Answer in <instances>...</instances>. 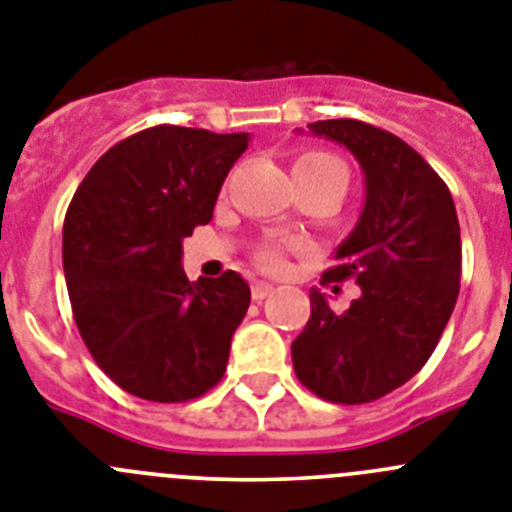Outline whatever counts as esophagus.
Masks as SVG:
<instances>
[{
    "mask_svg": "<svg viewBox=\"0 0 512 512\" xmlns=\"http://www.w3.org/2000/svg\"><path fill=\"white\" fill-rule=\"evenodd\" d=\"M273 293V285L270 283H262V280H257V283H252V301H265L267 296Z\"/></svg>",
    "mask_w": 512,
    "mask_h": 512,
    "instance_id": "obj_1",
    "label": "esophagus"
}]
</instances>
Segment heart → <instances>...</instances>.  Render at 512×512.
Listing matches in <instances>:
<instances>
[{
    "label": "heart",
    "instance_id": "obj_1",
    "mask_svg": "<svg viewBox=\"0 0 512 512\" xmlns=\"http://www.w3.org/2000/svg\"><path fill=\"white\" fill-rule=\"evenodd\" d=\"M293 176L301 181H326L334 183L344 191L347 188V165L331 153H321V150H308V153L298 155L293 163ZM257 262L267 270H278L283 257H280L278 245H267L257 252Z\"/></svg>",
    "mask_w": 512,
    "mask_h": 512
}]
</instances>
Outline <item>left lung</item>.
<instances>
[{
	"mask_svg": "<svg viewBox=\"0 0 512 512\" xmlns=\"http://www.w3.org/2000/svg\"><path fill=\"white\" fill-rule=\"evenodd\" d=\"M344 145L365 173V206L334 252L326 283L352 278L359 298L331 311L311 288V319L290 344L298 380L331 403L393 393L428 362L454 311L462 275L459 219L446 183L393 132L357 119L308 124Z\"/></svg>",
	"mask_w": 512,
	"mask_h": 512,
	"instance_id": "left-lung-1",
	"label": "left lung"
}]
</instances>
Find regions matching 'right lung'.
Segmentation results:
<instances>
[{"mask_svg":"<svg viewBox=\"0 0 512 512\" xmlns=\"http://www.w3.org/2000/svg\"><path fill=\"white\" fill-rule=\"evenodd\" d=\"M247 142V132L150 127L109 147L68 206L73 319L96 365L137 398L183 403L227 370L250 285L234 270L191 283L181 257Z\"/></svg>","mask_w":512,"mask_h":512,"instance_id":"add662e5","label":"right lung"}]
</instances>
